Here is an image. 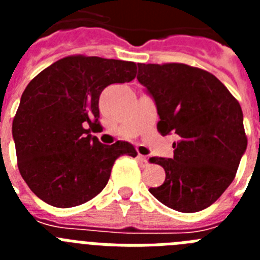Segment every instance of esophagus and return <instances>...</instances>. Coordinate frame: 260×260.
<instances>
[{
  "label": "esophagus",
  "mask_w": 260,
  "mask_h": 260,
  "mask_svg": "<svg viewBox=\"0 0 260 260\" xmlns=\"http://www.w3.org/2000/svg\"><path fill=\"white\" fill-rule=\"evenodd\" d=\"M138 160H139V162L142 164V167H147L148 165V158H147V156H143V155H138Z\"/></svg>",
  "instance_id": "1"
}]
</instances>
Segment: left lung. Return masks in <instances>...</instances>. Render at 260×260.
Listing matches in <instances>:
<instances>
[{"label":"left lung","mask_w":260,"mask_h":260,"mask_svg":"<svg viewBox=\"0 0 260 260\" xmlns=\"http://www.w3.org/2000/svg\"><path fill=\"white\" fill-rule=\"evenodd\" d=\"M139 83L153 98L161 135L176 134L173 157H151L165 181L150 192L167 207L198 212L228 189L247 138L240 103L213 74L185 63H138Z\"/></svg>","instance_id":"1"}]
</instances>
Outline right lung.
Masks as SVG:
<instances>
[{"instance_id":"1","label":"right lung","mask_w":260,"mask_h":260,"mask_svg":"<svg viewBox=\"0 0 260 260\" xmlns=\"http://www.w3.org/2000/svg\"><path fill=\"white\" fill-rule=\"evenodd\" d=\"M137 63L82 54L61 58L26 87L13 121L20 176L32 192L53 207L80 206L102 192L116 158L135 157L127 142L107 146L99 98L113 83L130 82Z\"/></svg>"}]
</instances>
